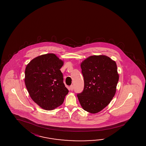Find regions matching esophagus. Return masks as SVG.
Segmentation results:
<instances>
[{
	"instance_id": "34e87169",
	"label": "esophagus",
	"mask_w": 146,
	"mask_h": 146,
	"mask_svg": "<svg viewBox=\"0 0 146 146\" xmlns=\"http://www.w3.org/2000/svg\"><path fill=\"white\" fill-rule=\"evenodd\" d=\"M70 90H71V91H72V90H73V85H71V86H70Z\"/></svg>"
}]
</instances>
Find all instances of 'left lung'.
<instances>
[{
  "label": "left lung",
  "instance_id": "obj_1",
  "mask_svg": "<svg viewBox=\"0 0 146 146\" xmlns=\"http://www.w3.org/2000/svg\"><path fill=\"white\" fill-rule=\"evenodd\" d=\"M83 92L77 95L84 110L96 113L110 103L116 92L119 74L115 61L105 55L91 56L81 63Z\"/></svg>",
  "mask_w": 146,
  "mask_h": 146
}]
</instances>
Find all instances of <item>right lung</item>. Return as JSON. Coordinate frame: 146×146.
Instances as JSON below:
<instances>
[{"label": "right lung", "mask_w": 146, "mask_h": 146, "mask_svg": "<svg viewBox=\"0 0 146 146\" xmlns=\"http://www.w3.org/2000/svg\"><path fill=\"white\" fill-rule=\"evenodd\" d=\"M63 65L55 54L47 53L34 58L26 67L27 90L34 102L45 110L61 106L68 93L60 70Z\"/></svg>", "instance_id": "obj_1"}]
</instances>
